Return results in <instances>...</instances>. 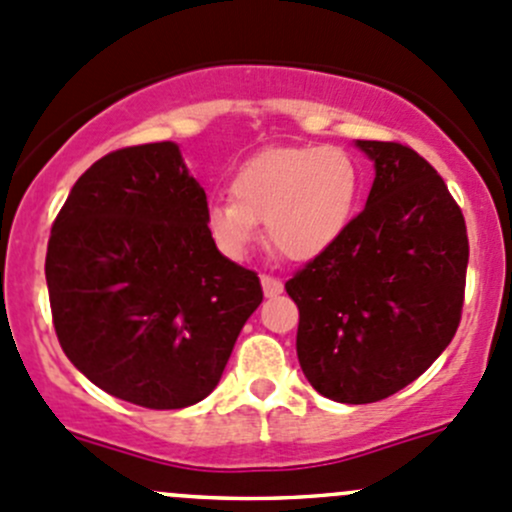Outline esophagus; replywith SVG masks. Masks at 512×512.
<instances>
[{
  "label": "esophagus",
  "instance_id": "34e87169",
  "mask_svg": "<svg viewBox=\"0 0 512 512\" xmlns=\"http://www.w3.org/2000/svg\"><path fill=\"white\" fill-rule=\"evenodd\" d=\"M261 286H263V293H266L268 298L278 296V293L283 291V281H281V278L271 276V273H263V276H261Z\"/></svg>",
  "mask_w": 512,
  "mask_h": 512
}]
</instances>
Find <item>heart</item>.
I'll return each mask as SVG.
<instances>
[{
	"label": "heart",
	"instance_id": "b5f03b06",
	"mask_svg": "<svg viewBox=\"0 0 512 512\" xmlns=\"http://www.w3.org/2000/svg\"><path fill=\"white\" fill-rule=\"evenodd\" d=\"M361 186V166L341 146L268 149L236 171L231 199L209 206L206 229L226 256L239 258L263 224L271 251L311 261L346 234Z\"/></svg>",
	"mask_w": 512,
	"mask_h": 512
}]
</instances>
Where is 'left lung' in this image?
I'll return each instance as SVG.
<instances>
[{
  "label": "left lung",
  "instance_id": "1",
  "mask_svg": "<svg viewBox=\"0 0 512 512\" xmlns=\"http://www.w3.org/2000/svg\"><path fill=\"white\" fill-rule=\"evenodd\" d=\"M376 164L366 209L286 281L313 388L376 403L428 371L458 331L468 231L438 171L398 141H358Z\"/></svg>",
  "mask_w": 512,
  "mask_h": 512
}]
</instances>
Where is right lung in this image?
Returning a JSON list of instances; mask_svg holds the SVG:
<instances>
[{
  "mask_svg": "<svg viewBox=\"0 0 512 512\" xmlns=\"http://www.w3.org/2000/svg\"><path fill=\"white\" fill-rule=\"evenodd\" d=\"M206 194L171 141L89 166L52 224L59 346L94 386L151 411L204 401L263 301L256 271L219 254Z\"/></svg>",
  "mask_w": 512,
  "mask_h": 512,
  "instance_id": "add662e5",
  "label": "right lung"
}]
</instances>
